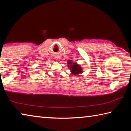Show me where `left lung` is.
<instances>
[{
    "label": "left lung",
    "instance_id": "obj_1",
    "mask_svg": "<svg viewBox=\"0 0 131 131\" xmlns=\"http://www.w3.org/2000/svg\"><path fill=\"white\" fill-rule=\"evenodd\" d=\"M69 64H72L73 65H70V69L71 72H72L74 75H76L77 74L81 72V68L79 65H77V63H73L72 62H68Z\"/></svg>",
    "mask_w": 131,
    "mask_h": 131
}]
</instances>
